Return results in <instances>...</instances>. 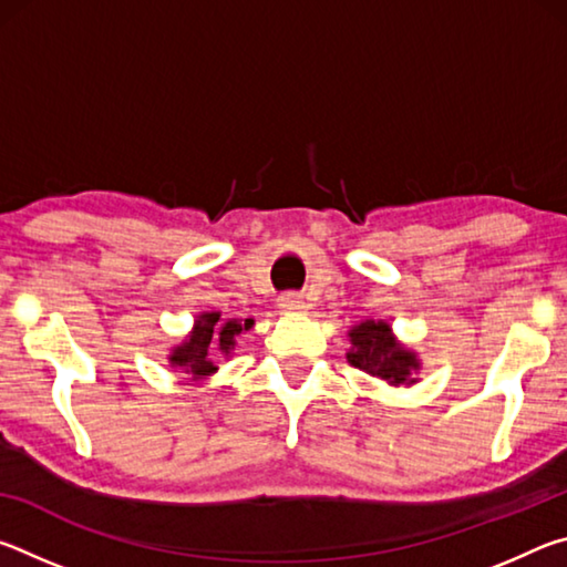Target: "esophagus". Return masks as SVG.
I'll list each match as a JSON object with an SVG mask.
<instances>
[{"mask_svg": "<svg viewBox=\"0 0 567 567\" xmlns=\"http://www.w3.org/2000/svg\"><path fill=\"white\" fill-rule=\"evenodd\" d=\"M277 307H280V312H285V315H305L307 312V302L295 292L282 295L280 300H277Z\"/></svg>", "mask_w": 567, "mask_h": 567, "instance_id": "esophagus-1", "label": "esophagus"}]
</instances>
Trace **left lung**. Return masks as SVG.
I'll return each mask as SVG.
<instances>
[{
	"label": "left lung",
	"instance_id": "8db88e82",
	"mask_svg": "<svg viewBox=\"0 0 567 567\" xmlns=\"http://www.w3.org/2000/svg\"><path fill=\"white\" fill-rule=\"evenodd\" d=\"M350 350L348 362L352 368L385 380L388 385H415L422 362L417 352L400 342L388 320H362L348 330Z\"/></svg>",
	"mask_w": 567,
	"mask_h": 567
}]
</instances>
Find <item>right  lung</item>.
<instances>
[{
  "label": "right lung",
  "mask_w": 567,
  "mask_h": 567,
  "mask_svg": "<svg viewBox=\"0 0 567 567\" xmlns=\"http://www.w3.org/2000/svg\"><path fill=\"white\" fill-rule=\"evenodd\" d=\"M252 328L255 318L223 320V312L217 310L199 312L195 318V324H192V330L187 332V338L179 340L175 348L169 350V368L187 372L192 380H207L217 372L215 354H223L225 360L233 358L237 338Z\"/></svg>",
  "instance_id": "right-lung-1"
}]
</instances>
